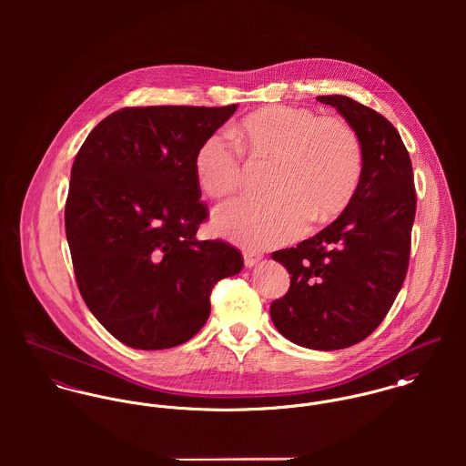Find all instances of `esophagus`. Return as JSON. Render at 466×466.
I'll use <instances>...</instances> for the list:
<instances>
[{
	"label": "esophagus",
	"mask_w": 466,
	"mask_h": 466,
	"mask_svg": "<svg viewBox=\"0 0 466 466\" xmlns=\"http://www.w3.org/2000/svg\"><path fill=\"white\" fill-rule=\"evenodd\" d=\"M260 260H262V255H260V253L244 251V264H246V267H255Z\"/></svg>",
	"instance_id": "obj_1"
}]
</instances>
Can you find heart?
<instances>
[{"instance_id":"b5f03b06","label":"heart","mask_w":466,"mask_h":466,"mask_svg":"<svg viewBox=\"0 0 466 466\" xmlns=\"http://www.w3.org/2000/svg\"><path fill=\"white\" fill-rule=\"evenodd\" d=\"M231 134L238 147L213 134L196 154V179L206 196L218 199L242 187L240 149L270 170L267 198L229 200L215 209L213 228L229 240L249 248L287 244L305 231L309 220L312 226L330 222L357 190L362 145L342 118L274 106L246 116Z\"/></svg>"}]
</instances>
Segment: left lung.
<instances>
[{"instance_id":"left-lung-1","label":"left lung","mask_w":466,"mask_h":466,"mask_svg":"<svg viewBox=\"0 0 466 466\" xmlns=\"http://www.w3.org/2000/svg\"><path fill=\"white\" fill-rule=\"evenodd\" d=\"M359 134L357 190L330 226L272 258L290 274L270 305L278 332L312 350H342L373 332L399 296L416 213L412 165L399 131L350 96H318Z\"/></svg>"}]
</instances>
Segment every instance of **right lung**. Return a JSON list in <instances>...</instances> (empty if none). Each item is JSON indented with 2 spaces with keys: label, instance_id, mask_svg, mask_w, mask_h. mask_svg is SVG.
<instances>
[{
  "label": "right lung",
  "instance_id": "1",
  "mask_svg": "<svg viewBox=\"0 0 466 466\" xmlns=\"http://www.w3.org/2000/svg\"><path fill=\"white\" fill-rule=\"evenodd\" d=\"M235 111L126 107L73 161L65 224L76 285L102 327L131 348L190 340L208 321L213 285L244 267L228 242L196 238L208 218L196 154Z\"/></svg>",
  "mask_w": 466,
  "mask_h": 466
}]
</instances>
